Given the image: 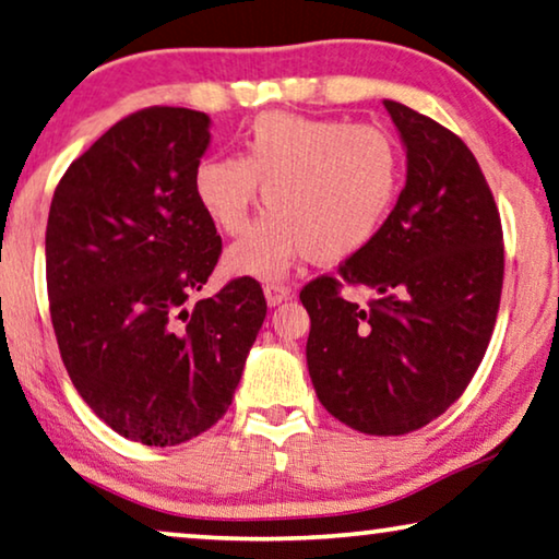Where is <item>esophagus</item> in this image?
<instances>
[{
    "label": "esophagus",
    "instance_id": "34e87169",
    "mask_svg": "<svg viewBox=\"0 0 559 559\" xmlns=\"http://www.w3.org/2000/svg\"><path fill=\"white\" fill-rule=\"evenodd\" d=\"M263 294H265V301H269V306H278L281 301H286V298H290V288L286 286V283H265L263 286Z\"/></svg>",
    "mask_w": 559,
    "mask_h": 559
}]
</instances>
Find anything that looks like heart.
I'll return each instance as SVG.
<instances>
[{
	"label": "heart",
	"instance_id": "obj_1",
	"mask_svg": "<svg viewBox=\"0 0 559 559\" xmlns=\"http://www.w3.org/2000/svg\"><path fill=\"white\" fill-rule=\"evenodd\" d=\"M403 175V152L380 126L269 111L242 131L240 154L202 156L192 190L227 235L246 227L263 192L269 215L225 261L242 276L278 278L304 255L336 263L367 248L395 210Z\"/></svg>",
	"mask_w": 559,
	"mask_h": 559
}]
</instances>
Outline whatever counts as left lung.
I'll return each mask as SVG.
<instances>
[{
  "label": "left lung",
  "instance_id": "left-lung-1",
  "mask_svg": "<svg viewBox=\"0 0 559 559\" xmlns=\"http://www.w3.org/2000/svg\"><path fill=\"white\" fill-rule=\"evenodd\" d=\"M407 148V182L380 235L301 288L306 361L319 403L367 436L413 433L468 388L489 347L504 283V233L471 148L384 100ZM367 287L361 307L341 290Z\"/></svg>",
  "mask_w": 559,
  "mask_h": 559
}]
</instances>
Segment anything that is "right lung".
<instances>
[{"mask_svg":"<svg viewBox=\"0 0 559 559\" xmlns=\"http://www.w3.org/2000/svg\"><path fill=\"white\" fill-rule=\"evenodd\" d=\"M210 116L152 106L111 126L55 187L50 319L75 390L116 433L179 445L227 413L265 296L233 278L190 306L223 253L192 190Z\"/></svg>","mask_w":559,"mask_h":559,"instance_id":"add662e5","label":"right lung"}]
</instances>
